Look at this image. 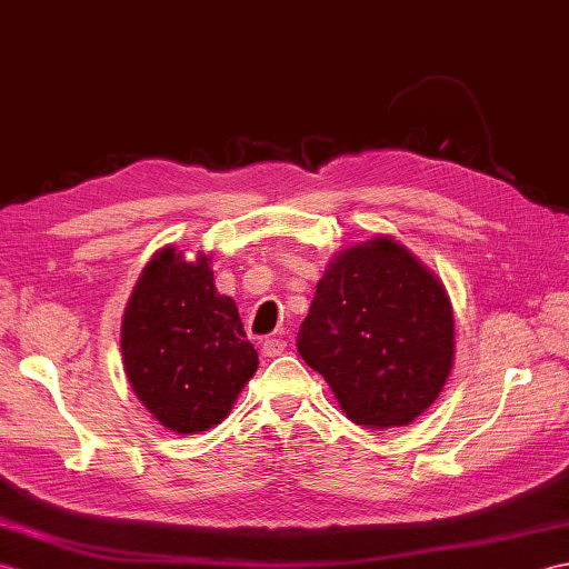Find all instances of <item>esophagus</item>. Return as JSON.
I'll return each instance as SVG.
<instances>
[{"label": "esophagus", "mask_w": 569, "mask_h": 569, "mask_svg": "<svg viewBox=\"0 0 569 569\" xmlns=\"http://www.w3.org/2000/svg\"><path fill=\"white\" fill-rule=\"evenodd\" d=\"M263 356H269V359H276V356H281L286 351V341L283 339H267L261 345Z\"/></svg>", "instance_id": "1"}]
</instances>
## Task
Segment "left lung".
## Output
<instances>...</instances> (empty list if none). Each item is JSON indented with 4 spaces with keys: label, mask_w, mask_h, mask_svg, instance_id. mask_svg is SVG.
Returning <instances> with one entry per match:
<instances>
[{
    "label": "left lung",
    "mask_w": 569,
    "mask_h": 569,
    "mask_svg": "<svg viewBox=\"0 0 569 569\" xmlns=\"http://www.w3.org/2000/svg\"><path fill=\"white\" fill-rule=\"evenodd\" d=\"M453 351L443 283L382 234L329 261L298 332L302 361L368 429L405 427L427 412L451 376Z\"/></svg>",
    "instance_id": "1"
}]
</instances>
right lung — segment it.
I'll return each mask as SVG.
<instances>
[{"mask_svg":"<svg viewBox=\"0 0 569 569\" xmlns=\"http://www.w3.org/2000/svg\"><path fill=\"white\" fill-rule=\"evenodd\" d=\"M130 388L162 427L198 433L230 415L257 373V349L230 296L216 290L210 257L164 247L142 269L121 325Z\"/></svg>","mask_w":569,"mask_h":569,"instance_id":"add662e5","label":"right lung"}]
</instances>
